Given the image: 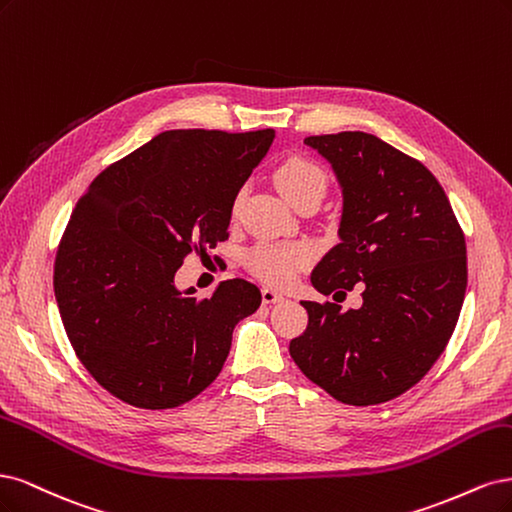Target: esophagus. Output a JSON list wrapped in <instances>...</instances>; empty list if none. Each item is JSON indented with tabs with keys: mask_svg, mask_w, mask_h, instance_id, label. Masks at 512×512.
<instances>
[{
	"mask_svg": "<svg viewBox=\"0 0 512 512\" xmlns=\"http://www.w3.org/2000/svg\"><path fill=\"white\" fill-rule=\"evenodd\" d=\"M261 300H263V304H278V302H283L285 298H283V293H278L270 287H263L261 289Z\"/></svg>",
	"mask_w": 512,
	"mask_h": 512,
	"instance_id": "esophagus-1",
	"label": "esophagus"
}]
</instances>
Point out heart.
Returning <instances> with one entry per match:
<instances>
[{
    "label": "heart",
    "mask_w": 512,
    "mask_h": 512,
    "mask_svg": "<svg viewBox=\"0 0 512 512\" xmlns=\"http://www.w3.org/2000/svg\"><path fill=\"white\" fill-rule=\"evenodd\" d=\"M278 191L289 204H298L304 197H321L327 189L325 170L308 157H287L274 172ZM310 261L306 244H257L246 253L249 268L263 280L274 285H285L300 268Z\"/></svg>",
    "instance_id": "1"
}]
</instances>
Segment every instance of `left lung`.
Returning <instances> with one entry per match:
<instances>
[{
  "label": "left lung",
  "mask_w": 512,
  "mask_h": 512,
  "mask_svg": "<svg viewBox=\"0 0 512 512\" xmlns=\"http://www.w3.org/2000/svg\"><path fill=\"white\" fill-rule=\"evenodd\" d=\"M304 144L342 189L340 242L310 283L342 300L357 285L364 304L302 302L308 327L289 353L332 398L381 404L417 385L453 334L468 283L464 232L436 176L381 138L342 131Z\"/></svg>",
  "instance_id": "8db88e82"
}]
</instances>
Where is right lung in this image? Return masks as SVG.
Segmentation results:
<instances>
[{"label":"right lung","mask_w":512,"mask_h":512,"mask_svg":"<svg viewBox=\"0 0 512 512\" xmlns=\"http://www.w3.org/2000/svg\"><path fill=\"white\" fill-rule=\"evenodd\" d=\"M272 140L274 129L163 131L78 200L55 259V298L82 366L114 398L174 408L219 376L261 291L232 278L197 300L174 276L193 249L227 240L236 195Z\"/></svg>","instance_id":"1"}]
</instances>
